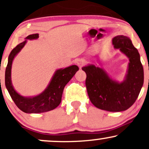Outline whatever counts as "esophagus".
<instances>
[{"mask_svg":"<svg viewBox=\"0 0 149 149\" xmlns=\"http://www.w3.org/2000/svg\"><path fill=\"white\" fill-rule=\"evenodd\" d=\"M86 63V61L83 59H79L77 60V64L79 65V68H81L83 65H84Z\"/></svg>","mask_w":149,"mask_h":149,"instance_id":"obj_1","label":"esophagus"}]
</instances>
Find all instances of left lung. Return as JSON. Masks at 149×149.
I'll list each match as a JSON object with an SVG mask.
<instances>
[{
  "label": "left lung",
  "instance_id": "obj_1",
  "mask_svg": "<svg viewBox=\"0 0 149 149\" xmlns=\"http://www.w3.org/2000/svg\"><path fill=\"white\" fill-rule=\"evenodd\" d=\"M112 44L129 59L123 81L114 80L104 69L93 64L82 70L86 73V86L92 103L98 109L117 112L127 110L135 103L144 84V70L140 54L130 38L117 36L112 39Z\"/></svg>",
  "mask_w": 149,
  "mask_h": 149
}]
</instances>
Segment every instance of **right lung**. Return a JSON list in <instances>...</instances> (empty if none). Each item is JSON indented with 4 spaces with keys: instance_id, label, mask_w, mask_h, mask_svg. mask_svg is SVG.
Here are the masks:
<instances>
[{
    "instance_id": "obj_1",
    "label": "right lung",
    "mask_w": 149,
    "mask_h": 149,
    "mask_svg": "<svg viewBox=\"0 0 149 149\" xmlns=\"http://www.w3.org/2000/svg\"><path fill=\"white\" fill-rule=\"evenodd\" d=\"M39 38V34H32L25 38V41L19 44L9 54L8 63L5 70V86L11 98L21 111L27 113L46 112L55 109L61 101L63 89L72 78L79 67L72 65L65 68L58 69L54 73L47 88L41 94L31 97H24L19 94L13 88L11 83V66L15 56L21 51L26 43V40H36Z\"/></svg>"
}]
</instances>
